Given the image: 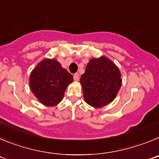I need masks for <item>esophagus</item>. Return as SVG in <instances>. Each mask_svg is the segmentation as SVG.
<instances>
[{"label":"esophagus","mask_w":159,"mask_h":159,"mask_svg":"<svg viewBox=\"0 0 159 159\" xmlns=\"http://www.w3.org/2000/svg\"><path fill=\"white\" fill-rule=\"evenodd\" d=\"M73 78H74V80L75 81H78L79 80H80V76H79L78 73H75V74H74V75H73Z\"/></svg>","instance_id":"34e87169"}]
</instances>
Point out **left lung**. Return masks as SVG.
Masks as SVG:
<instances>
[{
  "instance_id": "8db88e82",
  "label": "left lung",
  "mask_w": 159,
  "mask_h": 159,
  "mask_svg": "<svg viewBox=\"0 0 159 159\" xmlns=\"http://www.w3.org/2000/svg\"><path fill=\"white\" fill-rule=\"evenodd\" d=\"M80 84L85 102L99 108L111 102L122 85L121 73L106 57L93 58L87 64Z\"/></svg>"
}]
</instances>
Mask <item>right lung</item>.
<instances>
[{"label": "right lung", "mask_w": 159, "mask_h": 159, "mask_svg": "<svg viewBox=\"0 0 159 159\" xmlns=\"http://www.w3.org/2000/svg\"><path fill=\"white\" fill-rule=\"evenodd\" d=\"M73 76L55 59H44L31 72V91L42 104L57 106L64 98Z\"/></svg>", "instance_id": "add662e5"}]
</instances>
